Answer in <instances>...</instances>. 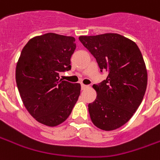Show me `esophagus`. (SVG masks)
<instances>
[{"mask_svg": "<svg viewBox=\"0 0 160 160\" xmlns=\"http://www.w3.org/2000/svg\"><path fill=\"white\" fill-rule=\"evenodd\" d=\"M88 88V85L81 84V89H82V90H84V89Z\"/></svg>", "mask_w": 160, "mask_h": 160, "instance_id": "34e87169", "label": "esophagus"}]
</instances>
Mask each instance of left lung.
Instances as JSON below:
<instances>
[{
	"label": "left lung",
	"instance_id": "1",
	"mask_svg": "<svg viewBox=\"0 0 160 160\" xmlns=\"http://www.w3.org/2000/svg\"><path fill=\"white\" fill-rule=\"evenodd\" d=\"M79 39L95 58L101 72L108 73L93 86L97 96L88 104L90 118L101 130H117L132 117L145 94L147 71L142 53L135 42L116 33Z\"/></svg>",
	"mask_w": 160,
	"mask_h": 160
}]
</instances>
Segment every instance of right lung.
<instances>
[{"instance_id":"add662e5","label":"right lung","mask_w":160,"mask_h":160,"mask_svg":"<svg viewBox=\"0 0 160 160\" xmlns=\"http://www.w3.org/2000/svg\"><path fill=\"white\" fill-rule=\"evenodd\" d=\"M75 38L55 33L35 37L26 43L16 69L22 101L30 115L44 125L54 127L70 116L80 94V85L59 80L71 70Z\"/></svg>"}]
</instances>
